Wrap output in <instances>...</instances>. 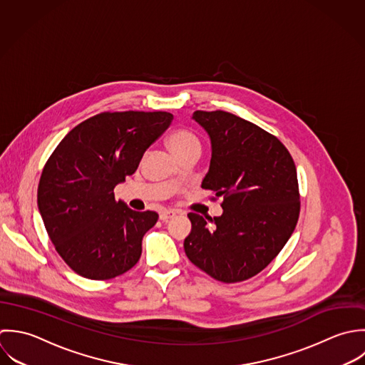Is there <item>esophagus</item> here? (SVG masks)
Returning <instances> with one entry per match:
<instances>
[{
	"mask_svg": "<svg viewBox=\"0 0 365 365\" xmlns=\"http://www.w3.org/2000/svg\"><path fill=\"white\" fill-rule=\"evenodd\" d=\"M178 213L179 212H176V210H165V212H162L159 215V219L162 220V221H168V220L173 219Z\"/></svg>",
	"mask_w": 365,
	"mask_h": 365,
	"instance_id": "1",
	"label": "esophagus"
}]
</instances>
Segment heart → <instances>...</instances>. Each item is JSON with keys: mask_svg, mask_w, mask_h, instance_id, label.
I'll list each match as a JSON object with an SVG mask.
<instances>
[{"mask_svg": "<svg viewBox=\"0 0 365 365\" xmlns=\"http://www.w3.org/2000/svg\"><path fill=\"white\" fill-rule=\"evenodd\" d=\"M166 141H168V145L170 148V150L176 156L180 155L183 150L189 149L190 146L199 145V140L196 138V135L185 128H178V130L172 131L168 135Z\"/></svg>", "mask_w": 365, "mask_h": 365, "instance_id": "1", "label": "heart"}]
</instances>
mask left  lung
Listing matches in <instances>:
<instances>
[{
  "instance_id": "1",
  "label": "left lung",
  "mask_w": 365,
  "mask_h": 365,
  "mask_svg": "<svg viewBox=\"0 0 365 365\" xmlns=\"http://www.w3.org/2000/svg\"><path fill=\"white\" fill-rule=\"evenodd\" d=\"M192 118L210 137V168L202 187L222 199V215L189 213L185 252L220 282H241L268 267L296 227V166L277 137L247 120L221 110H197Z\"/></svg>"
}]
</instances>
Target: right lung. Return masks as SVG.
Wrapping results in <instances>:
<instances>
[{"instance_id":"obj_1","label":"right lung","mask_w":365,"mask_h":365,"mask_svg":"<svg viewBox=\"0 0 365 365\" xmlns=\"http://www.w3.org/2000/svg\"><path fill=\"white\" fill-rule=\"evenodd\" d=\"M166 111L100 113L61 141L41 175L38 207L58 254L83 278L113 279L130 271L156 212L115 200L114 187L170 125Z\"/></svg>"}]
</instances>
